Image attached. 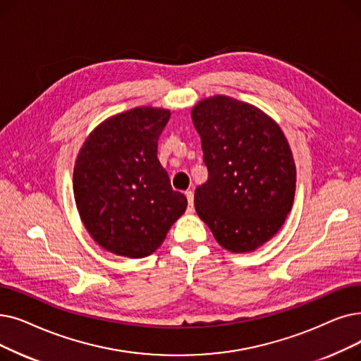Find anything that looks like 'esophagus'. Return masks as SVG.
Returning <instances> with one entry per match:
<instances>
[{
    "label": "esophagus",
    "mask_w": 361,
    "mask_h": 361,
    "mask_svg": "<svg viewBox=\"0 0 361 361\" xmlns=\"http://www.w3.org/2000/svg\"><path fill=\"white\" fill-rule=\"evenodd\" d=\"M185 197H187V202H189V208H187V211L193 212V192L192 190H187L185 192Z\"/></svg>",
    "instance_id": "34e87169"
}]
</instances>
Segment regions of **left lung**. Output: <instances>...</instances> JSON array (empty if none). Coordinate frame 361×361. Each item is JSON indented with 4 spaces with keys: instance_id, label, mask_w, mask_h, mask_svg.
I'll return each mask as SVG.
<instances>
[{
    "instance_id": "left-lung-1",
    "label": "left lung",
    "mask_w": 361,
    "mask_h": 361,
    "mask_svg": "<svg viewBox=\"0 0 361 361\" xmlns=\"http://www.w3.org/2000/svg\"><path fill=\"white\" fill-rule=\"evenodd\" d=\"M208 180L195 208L215 240L233 254L267 243L292 209L296 168L280 125L259 107L212 96L192 109Z\"/></svg>"
}]
</instances>
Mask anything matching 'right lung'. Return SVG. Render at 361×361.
<instances>
[{
  "instance_id": "1",
  "label": "right lung",
  "mask_w": 361,
  "mask_h": 361,
  "mask_svg": "<svg viewBox=\"0 0 361 361\" xmlns=\"http://www.w3.org/2000/svg\"><path fill=\"white\" fill-rule=\"evenodd\" d=\"M171 112L140 106L104 119L85 138L73 168L78 212L94 242L115 255L145 258L184 214L158 159Z\"/></svg>"
}]
</instances>
